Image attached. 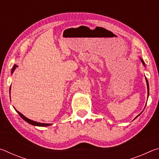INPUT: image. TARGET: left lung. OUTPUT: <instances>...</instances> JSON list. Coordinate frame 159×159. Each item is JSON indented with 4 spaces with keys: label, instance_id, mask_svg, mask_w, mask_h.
Listing matches in <instances>:
<instances>
[{
    "label": "left lung",
    "instance_id": "8db88e82",
    "mask_svg": "<svg viewBox=\"0 0 159 159\" xmlns=\"http://www.w3.org/2000/svg\"><path fill=\"white\" fill-rule=\"evenodd\" d=\"M142 63H143V64H144V61L142 60ZM146 81H147V89H148V96H149V83H148V80H147V79H146ZM137 117H138V116H137ZM137 117H136V118H137Z\"/></svg>",
    "mask_w": 159,
    "mask_h": 159
}]
</instances>
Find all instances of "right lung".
<instances>
[{
  "label": "right lung",
  "instance_id": "right-lung-1",
  "mask_svg": "<svg viewBox=\"0 0 159 159\" xmlns=\"http://www.w3.org/2000/svg\"><path fill=\"white\" fill-rule=\"evenodd\" d=\"M16 67H17V66L16 65V64H15L14 66H13L12 69V74L13 73V72H14L15 69H16ZM10 88H11V87H10ZM15 110H16V111H17V112L18 113L19 115H20V116H21V118H22V119H24V120H25V121L29 123V124L33 125H36V126H43V127H45V126H48V125H51L50 123H39V122H36V121H34V120L29 119V118L25 117V116H24L23 114H21L20 112H19L17 109H15Z\"/></svg>",
  "mask_w": 159,
  "mask_h": 159
}]
</instances>
